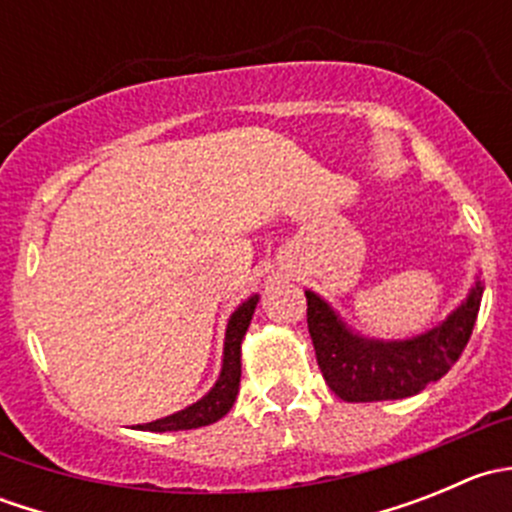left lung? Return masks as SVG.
I'll return each mask as SVG.
<instances>
[{
    "label": "left lung",
    "instance_id": "8db88e82",
    "mask_svg": "<svg viewBox=\"0 0 512 512\" xmlns=\"http://www.w3.org/2000/svg\"><path fill=\"white\" fill-rule=\"evenodd\" d=\"M304 294L309 337L324 381L339 399L361 404L406 399L448 374L471 339L483 287L476 282L466 302L448 314L446 322L404 342L359 337L322 297L314 292Z\"/></svg>",
    "mask_w": 512,
    "mask_h": 512
}]
</instances>
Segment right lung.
<instances>
[{
  "instance_id": "right-lung-1",
  "label": "right lung",
  "mask_w": 512,
  "mask_h": 512,
  "mask_svg": "<svg viewBox=\"0 0 512 512\" xmlns=\"http://www.w3.org/2000/svg\"><path fill=\"white\" fill-rule=\"evenodd\" d=\"M257 307V294L250 297L247 302H242L240 307L232 312L230 322H227L225 332V352H223V371H220V379L198 404L188 406V409L178 411L173 416L158 418V421L141 423V431H188V428H200L210 426V423L220 421L227 411L232 409L237 399V389H240V344L245 337L247 327H250V319L255 314Z\"/></svg>"
}]
</instances>
